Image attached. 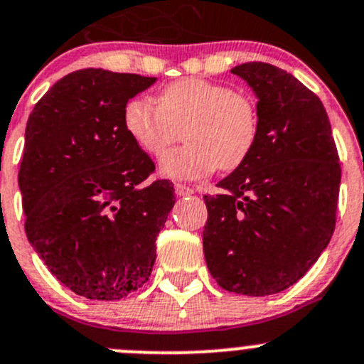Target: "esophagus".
I'll use <instances>...</instances> for the list:
<instances>
[{
    "label": "esophagus",
    "mask_w": 364,
    "mask_h": 364,
    "mask_svg": "<svg viewBox=\"0 0 364 364\" xmlns=\"http://www.w3.org/2000/svg\"><path fill=\"white\" fill-rule=\"evenodd\" d=\"M174 190H176V196L178 197H186V196H192L193 193V190L186 185H176Z\"/></svg>",
    "instance_id": "esophagus-1"
}]
</instances>
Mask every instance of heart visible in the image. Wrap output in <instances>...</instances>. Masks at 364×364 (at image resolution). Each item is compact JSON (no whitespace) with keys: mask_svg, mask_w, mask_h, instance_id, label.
I'll return each instance as SVG.
<instances>
[{"mask_svg":"<svg viewBox=\"0 0 364 364\" xmlns=\"http://www.w3.org/2000/svg\"><path fill=\"white\" fill-rule=\"evenodd\" d=\"M123 127L144 153L159 156L178 139L185 146L161 156L159 167L171 179H199L216 167L230 172L255 149L260 132L257 102L227 84L186 77L165 86L156 105L132 98L123 107Z\"/></svg>","mask_w":364,"mask_h":364,"instance_id":"1","label":"heart"}]
</instances>
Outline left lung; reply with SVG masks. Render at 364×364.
Returning <instances> with one entry per match:
<instances>
[{
	"instance_id": "obj_1",
	"label": "left lung",
	"mask_w": 364,
	"mask_h": 364,
	"mask_svg": "<svg viewBox=\"0 0 364 364\" xmlns=\"http://www.w3.org/2000/svg\"><path fill=\"white\" fill-rule=\"evenodd\" d=\"M230 72L259 97L260 132L222 193L204 197V257L225 291L269 296L296 284L335 232L338 149L324 105L294 75L259 61Z\"/></svg>"
}]
</instances>
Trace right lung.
I'll use <instances>...</instances> for the list:
<instances>
[{"instance_id":"1","label":"right lung","mask_w":364,"mask_h":364,"mask_svg":"<svg viewBox=\"0 0 364 364\" xmlns=\"http://www.w3.org/2000/svg\"><path fill=\"white\" fill-rule=\"evenodd\" d=\"M155 77L84 68L29 114L19 188L28 241L75 294L114 301L139 291L174 205L168 179L123 127V107Z\"/></svg>"}]
</instances>
